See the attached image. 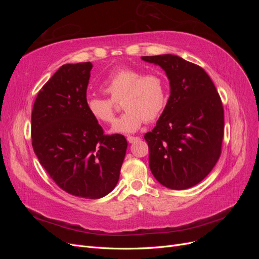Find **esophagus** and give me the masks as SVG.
<instances>
[{
    "label": "esophagus",
    "instance_id": "34e87169",
    "mask_svg": "<svg viewBox=\"0 0 259 259\" xmlns=\"http://www.w3.org/2000/svg\"><path fill=\"white\" fill-rule=\"evenodd\" d=\"M138 140H139V137H134V136H128L127 137V142L130 144H134V143L138 142Z\"/></svg>",
    "mask_w": 259,
    "mask_h": 259
}]
</instances>
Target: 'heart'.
Masks as SVG:
<instances>
[{
  "label": "heart",
  "mask_w": 259,
  "mask_h": 259,
  "mask_svg": "<svg viewBox=\"0 0 259 259\" xmlns=\"http://www.w3.org/2000/svg\"><path fill=\"white\" fill-rule=\"evenodd\" d=\"M100 88L111 100L89 96L85 107L94 120L109 124L114 119L112 100L122 99L125 112L112 125V134H133L145 121L158 119L167 105L166 82L158 73L144 74L133 68H120L109 73Z\"/></svg>",
  "instance_id": "b5f03b06"
}]
</instances>
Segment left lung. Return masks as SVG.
Here are the masks:
<instances>
[{
  "mask_svg": "<svg viewBox=\"0 0 259 259\" xmlns=\"http://www.w3.org/2000/svg\"><path fill=\"white\" fill-rule=\"evenodd\" d=\"M142 59L165 71L170 93L155 127L145 135L149 167L164 187L188 189L202 182L221 156V97L204 70L182 57L165 54Z\"/></svg>",
  "mask_w": 259,
  "mask_h": 259,
  "instance_id": "obj_1",
  "label": "left lung"
}]
</instances>
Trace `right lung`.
<instances>
[{
	"instance_id": "1",
	"label": "right lung",
	"mask_w": 259,
	"mask_h": 259,
	"mask_svg": "<svg viewBox=\"0 0 259 259\" xmlns=\"http://www.w3.org/2000/svg\"><path fill=\"white\" fill-rule=\"evenodd\" d=\"M91 62L61 66L38 92L31 113L32 147L41 165L66 192L99 199L119 182L127 142L105 135L85 107Z\"/></svg>"
}]
</instances>
